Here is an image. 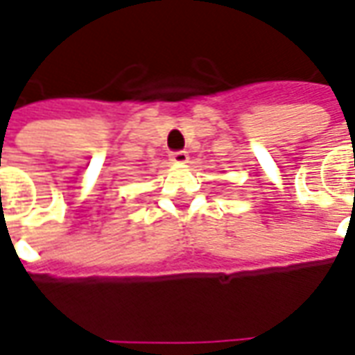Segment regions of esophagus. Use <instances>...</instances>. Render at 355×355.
Segmentation results:
<instances>
[{
	"label": "esophagus",
	"mask_w": 355,
	"mask_h": 355,
	"mask_svg": "<svg viewBox=\"0 0 355 355\" xmlns=\"http://www.w3.org/2000/svg\"><path fill=\"white\" fill-rule=\"evenodd\" d=\"M171 162H173V163H186V162H188V152H184V150L173 152V154H171Z\"/></svg>",
	"instance_id": "obj_1"
}]
</instances>
